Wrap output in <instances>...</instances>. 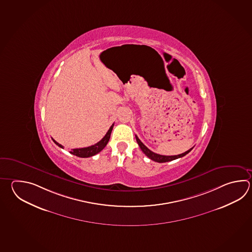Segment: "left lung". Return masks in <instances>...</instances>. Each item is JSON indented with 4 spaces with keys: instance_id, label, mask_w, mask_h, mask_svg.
Listing matches in <instances>:
<instances>
[{
    "instance_id": "obj_1",
    "label": "left lung",
    "mask_w": 252,
    "mask_h": 252,
    "mask_svg": "<svg viewBox=\"0 0 252 252\" xmlns=\"http://www.w3.org/2000/svg\"><path fill=\"white\" fill-rule=\"evenodd\" d=\"M135 138H136V142H137V144H138L139 147L141 148V150L143 151V153H144L148 158H150L151 159H153L154 161H156V162H167V161H170V160H173V159H179V158H181V157H183V156H185L186 154H189L191 150L193 149V148H191V149L189 150V151H187L185 153H183V154H178V155H171V156H166V155H160V154H155L154 152H152L151 150L148 149L145 145H144L141 141H140V139L137 137V135H135Z\"/></svg>"
}]
</instances>
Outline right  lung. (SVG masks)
Masks as SVG:
<instances>
[{
    "label": "right lung",
    "mask_w": 252,
    "mask_h": 252,
    "mask_svg": "<svg viewBox=\"0 0 252 252\" xmlns=\"http://www.w3.org/2000/svg\"><path fill=\"white\" fill-rule=\"evenodd\" d=\"M114 124L110 126V128L108 129L107 134H105V136L103 137L98 143L92 145V146H89V147H85V148H79V149H72L70 153L73 154V155H76L78 157H81V158H88V157H92L95 154H98L100 151H102L105 146L107 145V144L109 141L110 138V134L112 132V129H113ZM52 140L55 142V144L58 145L59 147L63 148L62 144H58L56 140L52 138Z\"/></svg>",
    "instance_id": "add662e5"
}]
</instances>
